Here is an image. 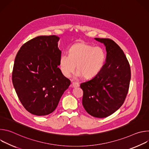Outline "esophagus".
<instances>
[{"label":"esophagus","instance_id":"1","mask_svg":"<svg viewBox=\"0 0 149 149\" xmlns=\"http://www.w3.org/2000/svg\"><path fill=\"white\" fill-rule=\"evenodd\" d=\"M79 84L78 83V82H72V87H79Z\"/></svg>","mask_w":149,"mask_h":149}]
</instances>
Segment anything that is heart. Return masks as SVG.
Returning <instances> with one entry per match:
<instances>
[{"label": "heart", "mask_w": 149, "mask_h": 149, "mask_svg": "<svg viewBox=\"0 0 149 149\" xmlns=\"http://www.w3.org/2000/svg\"><path fill=\"white\" fill-rule=\"evenodd\" d=\"M105 59V54L102 48L80 42L70 48L68 56H61L59 66L61 72L65 77H70L76 66L78 75L88 79L94 78L100 72Z\"/></svg>", "instance_id": "1"}]
</instances>
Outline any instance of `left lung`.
<instances>
[{
	"mask_svg": "<svg viewBox=\"0 0 149 149\" xmlns=\"http://www.w3.org/2000/svg\"><path fill=\"white\" fill-rule=\"evenodd\" d=\"M95 39L105 47L107 56L100 72L80 84L83 90L82 105L91 116L108 117L123 104L129 88L130 67L124 52L116 42L108 38Z\"/></svg>",
	"mask_w": 149,
	"mask_h": 149,
	"instance_id": "1",
	"label": "left lung"
}]
</instances>
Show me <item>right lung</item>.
I'll list each match as a JSON object with an SVG mask.
<instances>
[{
	"mask_svg": "<svg viewBox=\"0 0 149 149\" xmlns=\"http://www.w3.org/2000/svg\"><path fill=\"white\" fill-rule=\"evenodd\" d=\"M59 39L56 35L33 38L21 47L15 59L13 87L24 108L36 116L52 113L71 84L58 68Z\"/></svg>",
	"mask_w": 149,
	"mask_h": 149,
	"instance_id": "obj_1",
	"label": "right lung"
}]
</instances>
